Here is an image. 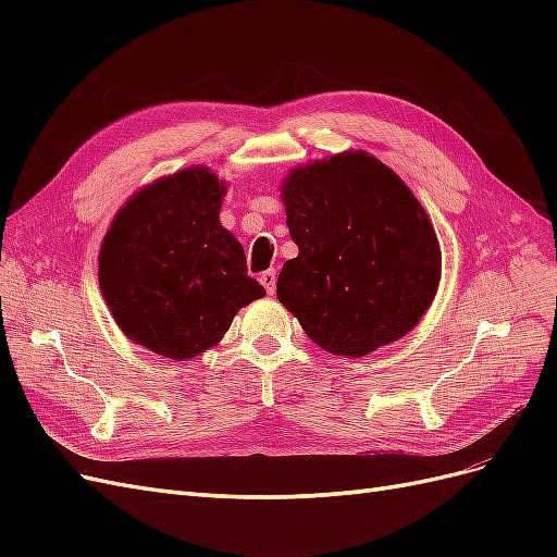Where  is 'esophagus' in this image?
Segmentation results:
<instances>
[{
    "instance_id": "obj_1",
    "label": "esophagus",
    "mask_w": 557,
    "mask_h": 557,
    "mask_svg": "<svg viewBox=\"0 0 557 557\" xmlns=\"http://www.w3.org/2000/svg\"><path fill=\"white\" fill-rule=\"evenodd\" d=\"M260 283L264 285V290L269 295H274V288H276V272H274V269H267V272H262Z\"/></svg>"
}]
</instances>
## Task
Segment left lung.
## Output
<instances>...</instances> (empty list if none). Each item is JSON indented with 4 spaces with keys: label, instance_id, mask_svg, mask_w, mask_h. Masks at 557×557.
<instances>
[{
    "label": "left lung",
    "instance_id": "left-lung-1",
    "mask_svg": "<svg viewBox=\"0 0 557 557\" xmlns=\"http://www.w3.org/2000/svg\"><path fill=\"white\" fill-rule=\"evenodd\" d=\"M281 199L299 252L283 264L276 297L313 344L362 358L420 323L440 288L442 248L391 166L344 150L290 170Z\"/></svg>",
    "mask_w": 557,
    "mask_h": 557
}]
</instances>
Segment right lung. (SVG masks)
Returning <instances> with one entry per match:
<instances>
[{
  "instance_id": "obj_1",
  "label": "right lung",
  "mask_w": 557,
  "mask_h": 557,
  "mask_svg": "<svg viewBox=\"0 0 557 557\" xmlns=\"http://www.w3.org/2000/svg\"><path fill=\"white\" fill-rule=\"evenodd\" d=\"M227 183L185 166L134 193L99 248V290L129 342L176 362L213 348L264 288L221 225Z\"/></svg>"
}]
</instances>
